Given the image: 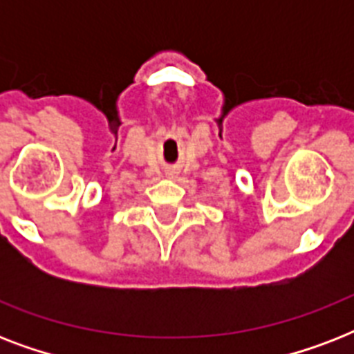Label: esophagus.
Here are the masks:
<instances>
[{"label":"esophagus","mask_w":354,"mask_h":354,"mask_svg":"<svg viewBox=\"0 0 354 354\" xmlns=\"http://www.w3.org/2000/svg\"><path fill=\"white\" fill-rule=\"evenodd\" d=\"M165 174H167V176H169V178H171V176H174V172H172V171H167Z\"/></svg>","instance_id":"esophagus-1"}]
</instances>
